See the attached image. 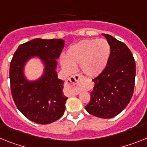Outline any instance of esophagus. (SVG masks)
<instances>
[{
  "label": "esophagus",
  "instance_id": "34e87169",
  "mask_svg": "<svg viewBox=\"0 0 147 147\" xmlns=\"http://www.w3.org/2000/svg\"><path fill=\"white\" fill-rule=\"evenodd\" d=\"M82 81V77L80 74H76L74 76H71L67 80V86L70 88H71L74 94H79V85Z\"/></svg>",
  "mask_w": 147,
  "mask_h": 147
}]
</instances>
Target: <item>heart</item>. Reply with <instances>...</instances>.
Segmentation results:
<instances>
[{"mask_svg": "<svg viewBox=\"0 0 147 147\" xmlns=\"http://www.w3.org/2000/svg\"><path fill=\"white\" fill-rule=\"evenodd\" d=\"M111 55V47L105 39H94L80 41L66 52L65 57L60 60L61 65L65 71L71 73L75 66L85 75L96 76L102 73L107 66Z\"/></svg>", "mask_w": 147, "mask_h": 147, "instance_id": "1", "label": "heart"}]
</instances>
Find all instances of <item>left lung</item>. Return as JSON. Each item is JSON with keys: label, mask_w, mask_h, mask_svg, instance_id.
Listing matches in <instances>:
<instances>
[{"label": "left lung", "mask_w": 147, "mask_h": 147, "mask_svg": "<svg viewBox=\"0 0 147 147\" xmlns=\"http://www.w3.org/2000/svg\"><path fill=\"white\" fill-rule=\"evenodd\" d=\"M111 47L108 65L92 80L94 86L90 102L85 107L94 116L110 119L118 115L130 102L134 88L136 66L128 47L111 35L103 34Z\"/></svg>", "instance_id": "1"}]
</instances>
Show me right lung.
<instances>
[{
    "mask_svg": "<svg viewBox=\"0 0 147 147\" xmlns=\"http://www.w3.org/2000/svg\"><path fill=\"white\" fill-rule=\"evenodd\" d=\"M65 47L61 39H34L21 44L9 65L11 94L17 108L26 118L46 125L63 116L67 98L62 92L63 80L55 71L57 59ZM38 57L45 65L44 74L34 81H28L24 67L28 60Z\"/></svg>",
    "mask_w": 147,
    "mask_h": 147,
    "instance_id": "obj_1",
    "label": "right lung"
}]
</instances>
